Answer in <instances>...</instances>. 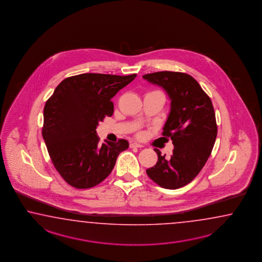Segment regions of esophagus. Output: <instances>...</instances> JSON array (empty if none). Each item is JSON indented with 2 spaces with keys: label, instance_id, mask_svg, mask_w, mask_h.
Instances as JSON below:
<instances>
[{
  "label": "esophagus",
  "instance_id": "esophagus-1",
  "mask_svg": "<svg viewBox=\"0 0 262 262\" xmlns=\"http://www.w3.org/2000/svg\"><path fill=\"white\" fill-rule=\"evenodd\" d=\"M130 147H143V145L137 143V142H134L130 144Z\"/></svg>",
  "mask_w": 262,
  "mask_h": 262
}]
</instances>
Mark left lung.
<instances>
[{"mask_svg":"<svg viewBox=\"0 0 262 262\" xmlns=\"http://www.w3.org/2000/svg\"><path fill=\"white\" fill-rule=\"evenodd\" d=\"M143 77L161 86L170 98L162 134L174 146L170 158L154 148L158 161L147 168V176L161 187L177 189L189 184L210 156L217 132L214 108L198 81L187 74L163 71Z\"/></svg>","mask_w":262,"mask_h":262,"instance_id":"1","label":"left lung"}]
</instances>
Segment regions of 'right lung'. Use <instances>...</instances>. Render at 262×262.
Here are the masks:
<instances>
[{"label": "right lung", "mask_w": 262, "mask_h": 262, "mask_svg": "<svg viewBox=\"0 0 262 262\" xmlns=\"http://www.w3.org/2000/svg\"><path fill=\"white\" fill-rule=\"evenodd\" d=\"M137 75L81 74L63 79L45 103L42 137L52 163L64 181L91 188L112 172L128 142L99 144L96 128L114 114L112 98Z\"/></svg>", "instance_id": "add662e5"}]
</instances>
